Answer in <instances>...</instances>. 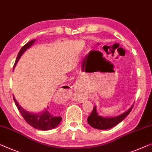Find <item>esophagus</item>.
<instances>
[{"instance_id": "1", "label": "esophagus", "mask_w": 152, "mask_h": 152, "mask_svg": "<svg viewBox=\"0 0 152 152\" xmlns=\"http://www.w3.org/2000/svg\"><path fill=\"white\" fill-rule=\"evenodd\" d=\"M77 102H80V103H82L83 102V101H84V99H77Z\"/></svg>"}]
</instances>
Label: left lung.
Returning a JSON list of instances; mask_svg holds the SVG:
<instances>
[{"mask_svg":"<svg viewBox=\"0 0 152 152\" xmlns=\"http://www.w3.org/2000/svg\"><path fill=\"white\" fill-rule=\"evenodd\" d=\"M133 106L134 104L125 113L113 117H103L100 116L96 111V106H94L91 115L87 118V121L93 128L98 129H110L121 122L130 113Z\"/></svg>","mask_w":152,"mask_h":152,"instance_id":"8db88e82","label":"left lung"}]
</instances>
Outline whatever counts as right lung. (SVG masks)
Masks as SVG:
<instances>
[{"label": "right lung", "instance_id": "1", "mask_svg": "<svg viewBox=\"0 0 152 152\" xmlns=\"http://www.w3.org/2000/svg\"><path fill=\"white\" fill-rule=\"evenodd\" d=\"M35 42H36V39L31 40L21 48L18 54L16 61H15L14 69L15 66H16L18 61L20 60V57L23 56V54L26 51V50L28 49H29V48L34 45ZM13 97H14V102L16 103L18 109V110L22 116L24 118V119L26 121V122H27V124L31 125V126L33 127H34V128L44 131L49 130V129H53L55 127H56L61 122V116L56 115V114H55L54 113L49 111V107L48 106L47 108H45L43 111H42L41 113H29V112L23 109V107L20 105L16 99H15L14 96H13Z\"/></svg>", "mask_w": 152, "mask_h": 152}]
</instances>
